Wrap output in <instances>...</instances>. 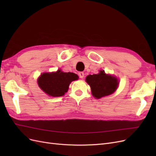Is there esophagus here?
Returning a JSON list of instances; mask_svg holds the SVG:
<instances>
[{
    "instance_id": "obj_1",
    "label": "esophagus",
    "mask_w": 156,
    "mask_h": 156,
    "mask_svg": "<svg viewBox=\"0 0 156 156\" xmlns=\"http://www.w3.org/2000/svg\"><path fill=\"white\" fill-rule=\"evenodd\" d=\"M79 76L80 78L83 79L84 77V74L83 72H79Z\"/></svg>"
}]
</instances>
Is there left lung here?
Wrapping results in <instances>:
<instances>
[{
	"label": "left lung",
	"instance_id": "8db88e82",
	"mask_svg": "<svg viewBox=\"0 0 156 156\" xmlns=\"http://www.w3.org/2000/svg\"><path fill=\"white\" fill-rule=\"evenodd\" d=\"M86 81L90 86L92 95L97 99L110 95L119 85L117 79L105 74L103 70H101L98 74L88 75Z\"/></svg>",
	"mask_w": 156,
	"mask_h": 156
}]
</instances>
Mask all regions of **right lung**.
I'll return each instance as SVG.
<instances>
[{
	"label": "right lung",
	"mask_w": 156,
	"mask_h": 156,
	"mask_svg": "<svg viewBox=\"0 0 156 156\" xmlns=\"http://www.w3.org/2000/svg\"><path fill=\"white\" fill-rule=\"evenodd\" d=\"M78 79L77 74L66 73L59 69L56 72L44 73L39 77L40 88L49 96L53 97L62 96L68 90L71 82Z\"/></svg>",
	"instance_id": "obj_1"
}]
</instances>
